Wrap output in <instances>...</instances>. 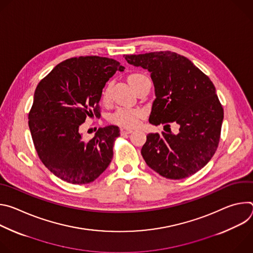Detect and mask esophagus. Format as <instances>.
Here are the masks:
<instances>
[{"instance_id":"1","label":"esophagus","mask_w":253,"mask_h":253,"mask_svg":"<svg viewBox=\"0 0 253 253\" xmlns=\"http://www.w3.org/2000/svg\"><path fill=\"white\" fill-rule=\"evenodd\" d=\"M131 132H132L131 129H127V128H121V129H120L121 135H127V134H130Z\"/></svg>"}]
</instances>
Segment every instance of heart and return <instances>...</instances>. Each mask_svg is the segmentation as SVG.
<instances>
[{
  "label": "heart",
  "mask_w": 253,
  "mask_h": 253,
  "mask_svg": "<svg viewBox=\"0 0 253 253\" xmlns=\"http://www.w3.org/2000/svg\"><path fill=\"white\" fill-rule=\"evenodd\" d=\"M148 79L145 75L140 74V73H135L129 76V83L131 84L132 87H134L137 83ZM110 95V84L107 85L103 91L102 94V99L104 101H107L109 99ZM143 116V111L140 109H129V108H120V109L116 110L111 116H110V121L114 124H117L122 127H135L139 119Z\"/></svg>",
  "instance_id": "heart-1"
}]
</instances>
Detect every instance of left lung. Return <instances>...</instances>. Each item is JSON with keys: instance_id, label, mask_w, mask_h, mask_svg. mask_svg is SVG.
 <instances>
[{"instance_id": "obj_1", "label": "left lung", "mask_w": 253, "mask_h": 253, "mask_svg": "<svg viewBox=\"0 0 253 253\" xmlns=\"http://www.w3.org/2000/svg\"><path fill=\"white\" fill-rule=\"evenodd\" d=\"M150 72L156 99L149 122L177 123L178 134L149 133L141 154L168 179H183L203 168L218 147L223 108L211 80L189 59L170 51L124 55Z\"/></svg>"}]
</instances>
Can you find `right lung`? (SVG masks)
I'll list each match as a JSON object with an SVG mask.
<instances>
[{
  "label": "right lung",
  "instance_id": "obj_1",
  "mask_svg": "<svg viewBox=\"0 0 253 253\" xmlns=\"http://www.w3.org/2000/svg\"><path fill=\"white\" fill-rule=\"evenodd\" d=\"M124 69L106 57L71 58L58 64L36 88L28 117L34 146L43 164L64 181L88 184L109 166L119 128H100L86 140L79 127L88 116H100L106 82Z\"/></svg>",
  "mask_w": 253,
  "mask_h": 253
}]
</instances>
